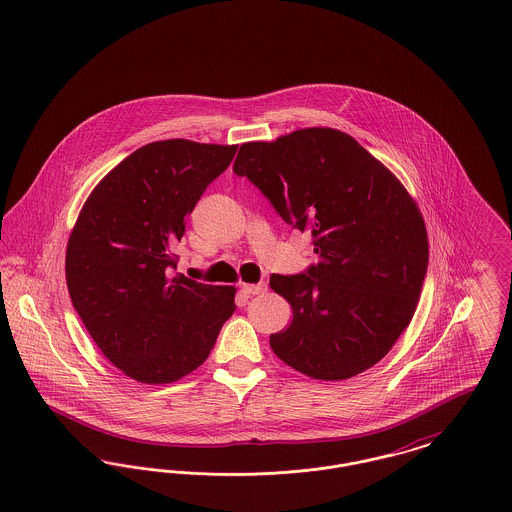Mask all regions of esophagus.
I'll list each match as a JSON object with an SVG mask.
<instances>
[{"label": "esophagus", "instance_id": "1", "mask_svg": "<svg viewBox=\"0 0 512 512\" xmlns=\"http://www.w3.org/2000/svg\"><path fill=\"white\" fill-rule=\"evenodd\" d=\"M242 292L245 295H257V293L267 292V284L261 282V284H242Z\"/></svg>", "mask_w": 512, "mask_h": 512}]
</instances>
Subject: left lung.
I'll use <instances>...</instances> for the list:
<instances>
[{
  "instance_id": "left-lung-1",
  "label": "left lung",
  "mask_w": 512,
  "mask_h": 512,
  "mask_svg": "<svg viewBox=\"0 0 512 512\" xmlns=\"http://www.w3.org/2000/svg\"><path fill=\"white\" fill-rule=\"evenodd\" d=\"M234 172L286 224L311 232L318 261L272 274L292 324L270 334L278 359L345 380L384 359L409 326L428 270V234L403 184L349 134L303 128L240 147Z\"/></svg>"
}]
</instances>
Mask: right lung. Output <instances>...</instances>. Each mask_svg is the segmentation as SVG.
Listing matches in <instances>:
<instances>
[{"label": "right lung", "mask_w": 512, "mask_h": 512, "mask_svg": "<svg viewBox=\"0 0 512 512\" xmlns=\"http://www.w3.org/2000/svg\"><path fill=\"white\" fill-rule=\"evenodd\" d=\"M238 146L153 142L86 199L67 245L73 307L101 353L144 384H171L201 365L236 311L232 286L172 276V247Z\"/></svg>", "instance_id": "obj_1"}]
</instances>
